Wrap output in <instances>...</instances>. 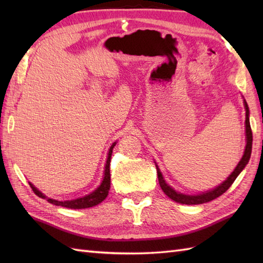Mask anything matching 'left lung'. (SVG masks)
Returning a JSON list of instances; mask_svg holds the SVG:
<instances>
[{
    "mask_svg": "<svg viewBox=\"0 0 263 263\" xmlns=\"http://www.w3.org/2000/svg\"><path fill=\"white\" fill-rule=\"evenodd\" d=\"M244 108H245V137H247V144H245L243 157L241 158V160H239V163L235 167V170L232 172V174L228 176L221 184H219V185L216 186L215 189L209 190V191L201 192L198 194H185V193H181V192L176 191V190H174L166 183L158 165L156 164V161H155L156 168H157L159 185L167 197L172 200H174L175 202L182 203V204H201V203L209 202V201L220 197L222 193H225L227 190L230 189V186L234 183V181L236 180V177L239 175V173L244 170V167L247 166V164L249 163L250 157H251V153H252L253 138H252V130H251V125H250V117H249L250 110H249L248 103L245 102V99H244Z\"/></svg>",
    "mask_w": 263,
    "mask_h": 263,
    "instance_id": "left-lung-1",
    "label": "left lung"
}]
</instances>
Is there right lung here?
Listing matches in <instances>:
<instances>
[{"label":"right lung","instance_id":"add662e5","mask_svg":"<svg viewBox=\"0 0 263 263\" xmlns=\"http://www.w3.org/2000/svg\"><path fill=\"white\" fill-rule=\"evenodd\" d=\"M116 141L111 144L108 154H107V159H106V164H105V171H104V177L103 181L100 183V185L92 191L91 193H89L85 197L81 198H77L73 200H66V201H59V200H54L51 198H47L45 194L42 193L37 187L33 186V184L29 182V185L31 186L32 191L38 195L39 198L42 199H46L49 203H53L55 205H61V206H65V208H70V209H86V208H90V206L97 205L99 204L102 201L106 199V197L108 195V191L110 187V172H109V165H110V157H111V153H113V148L115 147Z\"/></svg>","mask_w":263,"mask_h":263}]
</instances>
